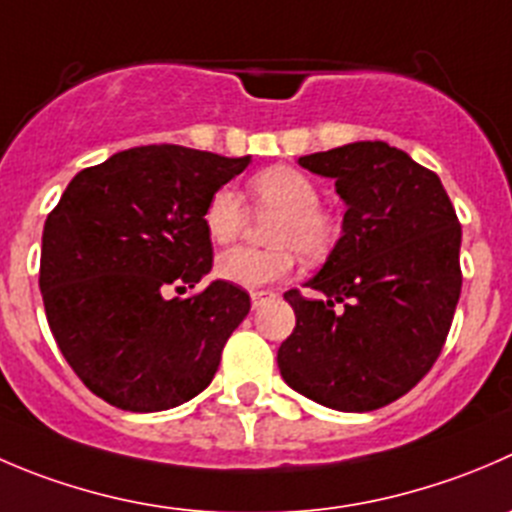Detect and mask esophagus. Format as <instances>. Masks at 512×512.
Wrapping results in <instances>:
<instances>
[{"label": "esophagus", "instance_id": "obj_1", "mask_svg": "<svg viewBox=\"0 0 512 512\" xmlns=\"http://www.w3.org/2000/svg\"><path fill=\"white\" fill-rule=\"evenodd\" d=\"M250 297H252V307H260V305H265L267 300H272V297H275V292H270V290H255V292H250Z\"/></svg>", "mask_w": 512, "mask_h": 512}]
</instances>
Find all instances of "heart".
<instances>
[{
  "label": "heart",
  "mask_w": 512,
  "mask_h": 512,
  "mask_svg": "<svg viewBox=\"0 0 512 512\" xmlns=\"http://www.w3.org/2000/svg\"><path fill=\"white\" fill-rule=\"evenodd\" d=\"M250 192L257 207L277 212L270 232L272 250L232 247L217 257V275L232 285L255 287L272 285L290 275L295 267V250L305 260L315 262L330 252L335 242V222L320 207V190L315 180L295 167H270L250 180ZM202 225L212 242L235 240L245 227V205L232 187H220L202 210Z\"/></svg>",
  "instance_id": "b5f03b06"
}]
</instances>
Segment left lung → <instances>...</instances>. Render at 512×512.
Masks as SVG:
<instances>
[{"label": "left lung", "mask_w": 512, "mask_h": 512, "mask_svg": "<svg viewBox=\"0 0 512 512\" xmlns=\"http://www.w3.org/2000/svg\"><path fill=\"white\" fill-rule=\"evenodd\" d=\"M335 180L342 237L325 265L285 292L295 330L277 350L305 398L367 413L413 390L438 360L460 297V222L435 172L388 142H352L297 160Z\"/></svg>", "instance_id": "obj_1"}]
</instances>
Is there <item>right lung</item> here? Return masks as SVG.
<instances>
[{
  "instance_id": "obj_1",
  "label": "right lung",
  "mask_w": 512,
  "mask_h": 512,
  "mask_svg": "<svg viewBox=\"0 0 512 512\" xmlns=\"http://www.w3.org/2000/svg\"><path fill=\"white\" fill-rule=\"evenodd\" d=\"M250 165L180 145L132 147L74 175L42 232L39 290L49 330L104 403L157 413L200 395L250 295L212 280L207 200Z\"/></svg>"
}]
</instances>
